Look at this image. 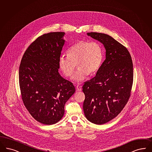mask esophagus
<instances>
[{"label": "esophagus", "mask_w": 152, "mask_h": 152, "mask_svg": "<svg viewBox=\"0 0 152 152\" xmlns=\"http://www.w3.org/2000/svg\"><path fill=\"white\" fill-rule=\"evenodd\" d=\"M76 89H77L78 91H80L82 90V87L80 86L77 85V87H76Z\"/></svg>", "instance_id": "esophagus-1"}]
</instances>
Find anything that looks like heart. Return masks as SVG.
Segmentation results:
<instances>
[{"label": "heart", "instance_id": "b5f03b06", "mask_svg": "<svg viewBox=\"0 0 152 152\" xmlns=\"http://www.w3.org/2000/svg\"><path fill=\"white\" fill-rule=\"evenodd\" d=\"M68 54L59 57V66L64 74L69 77L77 65L78 68L72 77V80L77 83L83 82L89 73L97 72L103 59L102 47L96 42L80 41L68 50Z\"/></svg>", "mask_w": 152, "mask_h": 152}]
</instances>
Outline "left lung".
<instances>
[{
	"mask_svg": "<svg viewBox=\"0 0 152 152\" xmlns=\"http://www.w3.org/2000/svg\"><path fill=\"white\" fill-rule=\"evenodd\" d=\"M105 49V60L96 76L84 83L83 110L86 118L96 124H105L122 110L130 96L133 64L127 49L109 35L88 33Z\"/></svg>",
	"mask_w": 152,
	"mask_h": 152,
	"instance_id": "8db88e82",
	"label": "left lung"
}]
</instances>
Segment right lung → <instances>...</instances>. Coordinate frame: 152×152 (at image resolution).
<instances>
[{"label":"right lung","mask_w":152,"mask_h":152,"mask_svg":"<svg viewBox=\"0 0 152 152\" xmlns=\"http://www.w3.org/2000/svg\"><path fill=\"white\" fill-rule=\"evenodd\" d=\"M65 34L53 32L38 37L24 53L19 68L23 102L35 120L47 125L62 118L65 104L75 91L58 73Z\"/></svg>","instance_id":"obj_1"}]
</instances>
